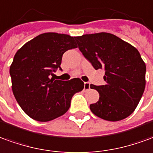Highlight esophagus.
Returning <instances> with one entry per match:
<instances>
[{"label": "esophagus", "instance_id": "obj_1", "mask_svg": "<svg viewBox=\"0 0 153 153\" xmlns=\"http://www.w3.org/2000/svg\"><path fill=\"white\" fill-rule=\"evenodd\" d=\"M90 86H91V85H90L89 82H85V83H84V91H87V90H89V89H90Z\"/></svg>", "mask_w": 153, "mask_h": 153}]
</instances>
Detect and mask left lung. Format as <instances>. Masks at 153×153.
I'll return each mask as SVG.
<instances>
[{"instance_id": "obj_1", "label": "left lung", "mask_w": 153, "mask_h": 153, "mask_svg": "<svg viewBox=\"0 0 153 153\" xmlns=\"http://www.w3.org/2000/svg\"><path fill=\"white\" fill-rule=\"evenodd\" d=\"M78 48L94 68L105 69V85H91L99 100L90 105L95 115L120 121L134 112L146 85V65L133 45L105 32L76 37Z\"/></svg>"}]
</instances>
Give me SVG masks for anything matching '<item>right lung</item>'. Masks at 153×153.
I'll list each match as a JSON object with an SVG mask.
<instances>
[{
    "label": "right lung",
    "mask_w": 153,
    "mask_h": 153,
    "mask_svg": "<svg viewBox=\"0 0 153 153\" xmlns=\"http://www.w3.org/2000/svg\"><path fill=\"white\" fill-rule=\"evenodd\" d=\"M75 39L65 33H44L16 52L10 67L12 91L31 119L47 122L63 115L73 95L84 88L79 78L67 82L51 77L53 71L61 69L62 54L77 48Z\"/></svg>",
    "instance_id": "1"
}]
</instances>
